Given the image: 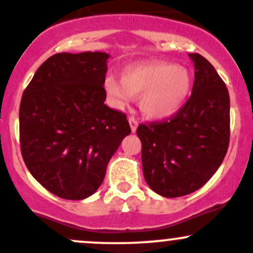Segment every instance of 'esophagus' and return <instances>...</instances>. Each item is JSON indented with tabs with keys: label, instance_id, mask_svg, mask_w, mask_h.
I'll use <instances>...</instances> for the list:
<instances>
[{
	"label": "esophagus",
	"instance_id": "esophagus-1",
	"mask_svg": "<svg viewBox=\"0 0 253 253\" xmlns=\"http://www.w3.org/2000/svg\"><path fill=\"white\" fill-rule=\"evenodd\" d=\"M129 124H130V129H131V131L132 132L136 131V127H137V121H136V119H134L132 117H130Z\"/></svg>",
	"mask_w": 253,
	"mask_h": 253
}]
</instances>
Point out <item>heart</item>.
Segmentation results:
<instances>
[{
	"mask_svg": "<svg viewBox=\"0 0 253 253\" xmlns=\"http://www.w3.org/2000/svg\"><path fill=\"white\" fill-rule=\"evenodd\" d=\"M104 91L116 108L129 106L140 96V109L150 119H169L184 107L192 92L193 80L186 67L164 60H145L127 65L121 79L109 75Z\"/></svg>",
	"mask_w": 253,
	"mask_h": 253,
	"instance_id": "1",
	"label": "heart"
}]
</instances>
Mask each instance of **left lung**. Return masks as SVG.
I'll return each mask as SVG.
<instances>
[{"instance_id":"left-lung-1","label":"left lung","mask_w":253,"mask_h":253,"mask_svg":"<svg viewBox=\"0 0 253 253\" xmlns=\"http://www.w3.org/2000/svg\"><path fill=\"white\" fill-rule=\"evenodd\" d=\"M194 64L192 94L183 108L164 122L140 124L142 172L146 183L166 198L203 187L221 165L230 140V97L214 66L202 55Z\"/></svg>"}]
</instances>
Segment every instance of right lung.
Returning <instances> with one entry per match:
<instances>
[{"instance_id": "1", "label": "right lung", "mask_w": 253, "mask_h": 253, "mask_svg": "<svg viewBox=\"0 0 253 253\" xmlns=\"http://www.w3.org/2000/svg\"><path fill=\"white\" fill-rule=\"evenodd\" d=\"M109 55L60 52L41 65L19 106L22 156L55 196L81 201L103 182L107 165L131 132L126 116L104 104Z\"/></svg>"}]
</instances>
